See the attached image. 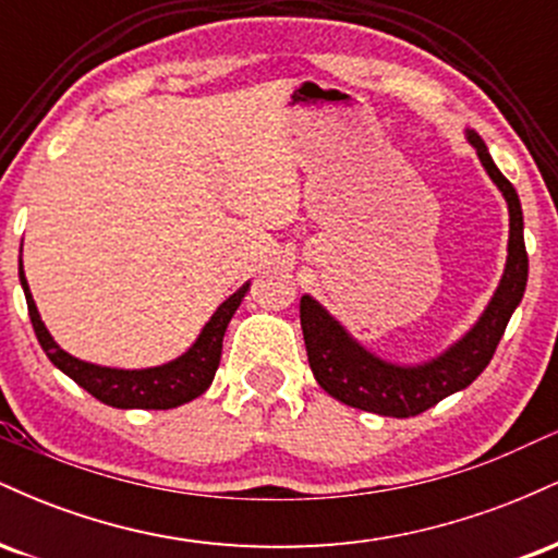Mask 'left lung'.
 <instances>
[{
  "mask_svg": "<svg viewBox=\"0 0 558 558\" xmlns=\"http://www.w3.org/2000/svg\"><path fill=\"white\" fill-rule=\"evenodd\" d=\"M466 138L477 149L480 162L509 204V259H506L496 296L490 299L485 315L462 341L422 367H396V364L377 360L360 343L351 341L349 332L315 299L301 296L299 315L310 367L319 388L328 390L332 399L362 409V412L383 414V417H414L444 401L446 396L470 386L496 354V345L509 325L511 312L517 310L524 286H527L522 204L514 185L506 181L504 172L490 159L485 141L475 131H466Z\"/></svg>",
  "mask_w": 558,
  "mask_h": 558,
  "instance_id": "1",
  "label": "left lung"
}]
</instances>
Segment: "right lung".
Returning a JSON list of instances; mask_svg holds the SVG:
<instances>
[{"label": "right lung", "instance_id": "add662e5", "mask_svg": "<svg viewBox=\"0 0 558 558\" xmlns=\"http://www.w3.org/2000/svg\"><path fill=\"white\" fill-rule=\"evenodd\" d=\"M21 286L25 291V301H28L31 325H34L38 343L47 351V356L52 360L54 367H60L68 377H73V380L78 383L83 390H88L94 399L118 409H175L181 407V403L194 401L196 396H202L204 390L213 386V377L217 373V367H220L222 336H226L230 317L235 315L243 293L248 291V283H243L233 296L222 301V304L217 306L213 319L204 325L196 343L191 345L183 356H178L175 362L151 369H110L75 360V356H70L68 351H62L60 345L54 343V338L49 336L41 317H38L34 296H31L28 291V280H25L23 265Z\"/></svg>", "mask_w": 558, "mask_h": 558}]
</instances>
